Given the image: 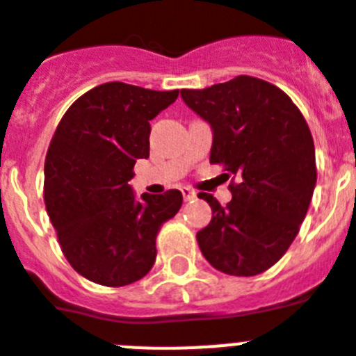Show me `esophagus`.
<instances>
[{
  "label": "esophagus",
  "instance_id": "1",
  "mask_svg": "<svg viewBox=\"0 0 356 356\" xmlns=\"http://www.w3.org/2000/svg\"><path fill=\"white\" fill-rule=\"evenodd\" d=\"M181 194H184L185 202H191V200L196 198V193L193 189H189V187H181Z\"/></svg>",
  "mask_w": 356,
  "mask_h": 356
}]
</instances>
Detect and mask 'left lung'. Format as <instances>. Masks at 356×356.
I'll list each match as a JSON object with an SVG mask.
<instances>
[{
    "label": "left lung",
    "instance_id": "obj_1",
    "mask_svg": "<svg viewBox=\"0 0 356 356\" xmlns=\"http://www.w3.org/2000/svg\"><path fill=\"white\" fill-rule=\"evenodd\" d=\"M211 124V163L238 175L227 207L212 194V220L196 234L205 259L229 275L250 277L284 256L305 221L317 184L315 145L305 117L277 86L248 75L203 90H181Z\"/></svg>",
    "mask_w": 356,
    "mask_h": 356
}]
</instances>
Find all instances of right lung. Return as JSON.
I'll return each instance as SVG.
<instances>
[{"mask_svg": "<svg viewBox=\"0 0 356 356\" xmlns=\"http://www.w3.org/2000/svg\"><path fill=\"white\" fill-rule=\"evenodd\" d=\"M176 99L178 90L100 84L70 106L51 138L48 216L70 265L97 284L126 286L144 277L156 259L158 230L180 211V191L136 200L127 184L136 160L149 156V120Z\"/></svg>", "mask_w": 356, "mask_h": 356, "instance_id": "1", "label": "right lung"}]
</instances>
